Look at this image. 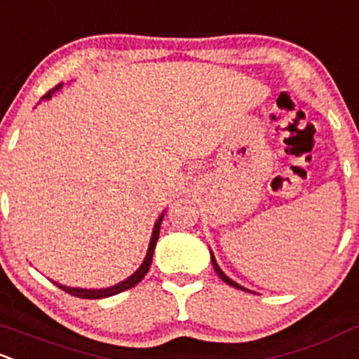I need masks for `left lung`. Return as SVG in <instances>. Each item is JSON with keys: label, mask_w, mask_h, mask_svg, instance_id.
<instances>
[{"label": "left lung", "mask_w": 359, "mask_h": 359, "mask_svg": "<svg viewBox=\"0 0 359 359\" xmlns=\"http://www.w3.org/2000/svg\"><path fill=\"white\" fill-rule=\"evenodd\" d=\"M210 255H211V265H213V269H215V271H217V275H218V277L222 278V280L225 282V284L232 285V287H236V289H241V290H248V292H251V290L246 289V287H243V285H239V284H237V282H233L232 278L227 277V275L224 273V270H222L220 266H218V263H217V259H215V255H213V251H211V249H210Z\"/></svg>", "instance_id": "1"}]
</instances>
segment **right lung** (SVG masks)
Here are the masks:
<instances>
[{"instance_id": "right-lung-1", "label": "right lung", "mask_w": 359, "mask_h": 359, "mask_svg": "<svg viewBox=\"0 0 359 359\" xmlns=\"http://www.w3.org/2000/svg\"><path fill=\"white\" fill-rule=\"evenodd\" d=\"M63 84H58L55 89L48 90L46 94H44L43 97H41V101H46V100H51L53 93H56V90L62 89ZM163 217H165V211L163 213L158 217V220L154 222V227H153V233H151V241H149V246H148V252H146L144 256V262L141 263V266H139L137 270L134 271V273L130 275V277H127L126 280L118 282V284L111 285V287H104V289H82V287H69V285H62L58 284V282H53V284L56 285V287L63 289L65 292L72 294V296H77V297H82V299H101V297H110V296H115V294L118 292H123V290L134 287V285H137L139 282L144 278V275L148 273L149 266H151V262H153V252H154V248H156V243H158V237H160V227H161V222H163Z\"/></svg>"}]
</instances>
